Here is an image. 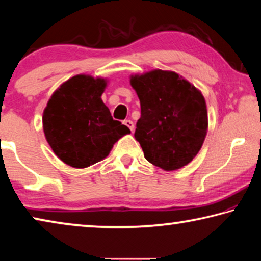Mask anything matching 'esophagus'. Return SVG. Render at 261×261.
<instances>
[{
  "mask_svg": "<svg viewBox=\"0 0 261 261\" xmlns=\"http://www.w3.org/2000/svg\"><path fill=\"white\" fill-rule=\"evenodd\" d=\"M123 123H124V124H125L127 127H129V129H130L131 131H134V129H135V124H134V122H132L131 120H125V121L123 122Z\"/></svg>",
  "mask_w": 261,
  "mask_h": 261,
  "instance_id": "esophagus-1",
  "label": "esophagus"
}]
</instances>
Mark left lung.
Segmentation results:
<instances>
[{"instance_id":"left-lung-1","label":"left lung","mask_w":261,"mask_h":261,"mask_svg":"<svg viewBox=\"0 0 261 261\" xmlns=\"http://www.w3.org/2000/svg\"><path fill=\"white\" fill-rule=\"evenodd\" d=\"M130 84L140 100L135 137L145 159L166 171L187 166L200 151L208 129L204 95L168 70L131 74Z\"/></svg>"}]
</instances>
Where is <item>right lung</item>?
Wrapping results in <instances>:
<instances>
[{
	"label": "right lung",
	"mask_w": 261,
	"mask_h": 261,
	"mask_svg": "<svg viewBox=\"0 0 261 261\" xmlns=\"http://www.w3.org/2000/svg\"><path fill=\"white\" fill-rule=\"evenodd\" d=\"M108 81L77 74L64 82L48 100L42 115L45 137L56 156L73 168L103 160L130 129L113 120L101 95Z\"/></svg>",
	"instance_id": "right-lung-1"
}]
</instances>
